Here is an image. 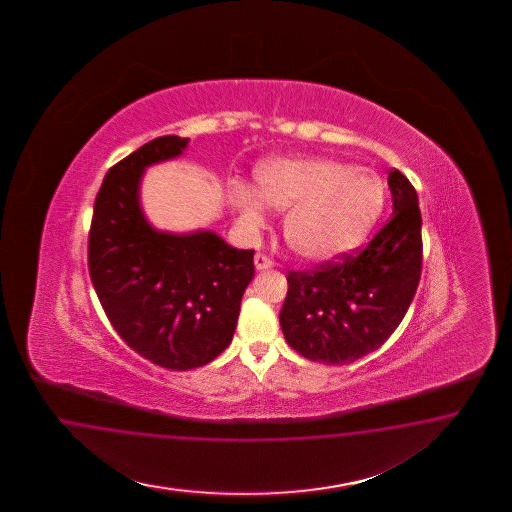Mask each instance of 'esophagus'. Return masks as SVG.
<instances>
[{"label":"esophagus","mask_w":512,"mask_h":512,"mask_svg":"<svg viewBox=\"0 0 512 512\" xmlns=\"http://www.w3.org/2000/svg\"><path fill=\"white\" fill-rule=\"evenodd\" d=\"M272 266H274V261L268 255H264V253H257L255 255V268L257 270H268Z\"/></svg>","instance_id":"34e87169"}]
</instances>
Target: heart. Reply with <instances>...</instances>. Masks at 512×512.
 <instances>
[{
  "mask_svg": "<svg viewBox=\"0 0 512 512\" xmlns=\"http://www.w3.org/2000/svg\"><path fill=\"white\" fill-rule=\"evenodd\" d=\"M255 193L234 189L233 202L248 227L264 221V204L289 210L285 240L298 255L332 259L358 246L385 204V184L372 171L345 163L308 159H268L253 172Z\"/></svg>",
  "mask_w": 512,
  "mask_h": 512,
  "instance_id": "obj_1",
  "label": "heart"
}]
</instances>
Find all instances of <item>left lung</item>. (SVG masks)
Wrapping results in <instances>:
<instances>
[{
  "label": "left lung",
  "mask_w": 512,
  "mask_h": 512,
  "mask_svg": "<svg viewBox=\"0 0 512 512\" xmlns=\"http://www.w3.org/2000/svg\"><path fill=\"white\" fill-rule=\"evenodd\" d=\"M388 187L394 214L366 248L289 272L279 325L302 357L349 364L379 349L409 310L422 268L419 197L396 169Z\"/></svg>",
  "instance_id": "1"
}]
</instances>
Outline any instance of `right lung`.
<instances>
[{"mask_svg":"<svg viewBox=\"0 0 512 512\" xmlns=\"http://www.w3.org/2000/svg\"><path fill=\"white\" fill-rule=\"evenodd\" d=\"M186 146L165 135L110 167L88 236L90 278L110 325L140 357L176 372L229 347L255 274L253 249L233 248L212 231H155L142 214V172Z\"/></svg>","mask_w":512,"mask_h":512,"instance_id":"1","label":"right lung"}]
</instances>
